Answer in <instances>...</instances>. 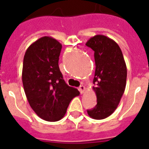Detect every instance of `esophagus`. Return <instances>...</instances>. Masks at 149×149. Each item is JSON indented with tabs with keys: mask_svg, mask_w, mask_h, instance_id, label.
Instances as JSON below:
<instances>
[{
	"mask_svg": "<svg viewBox=\"0 0 149 149\" xmlns=\"http://www.w3.org/2000/svg\"><path fill=\"white\" fill-rule=\"evenodd\" d=\"M79 92H80V93L82 94V93H84V92L86 91V87L82 85V86H80L79 87Z\"/></svg>",
	"mask_w": 149,
	"mask_h": 149,
	"instance_id": "1",
	"label": "esophagus"
}]
</instances>
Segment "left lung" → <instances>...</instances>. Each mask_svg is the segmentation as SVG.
Here are the masks:
<instances>
[{
	"mask_svg": "<svg viewBox=\"0 0 149 149\" xmlns=\"http://www.w3.org/2000/svg\"><path fill=\"white\" fill-rule=\"evenodd\" d=\"M86 46L94 52L95 74L93 89L97 104L87 110L91 118L101 120L113 113L125 92L127 80V67L119 45L111 38L102 35L91 38Z\"/></svg>",
	"mask_w": 149,
	"mask_h": 149,
	"instance_id": "obj_1",
	"label": "left lung"
}]
</instances>
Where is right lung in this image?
Returning <instances> with one entry per match:
<instances>
[{
  "mask_svg": "<svg viewBox=\"0 0 149 149\" xmlns=\"http://www.w3.org/2000/svg\"><path fill=\"white\" fill-rule=\"evenodd\" d=\"M62 45L55 38L44 36L25 52L22 83L30 106L37 115L48 121L64 117L70 101L79 94L69 86L58 67Z\"/></svg>",
  "mask_w": 149,
  "mask_h": 149,
  "instance_id": "1",
  "label": "right lung"
}]
</instances>
